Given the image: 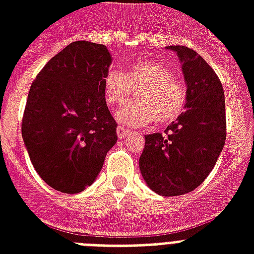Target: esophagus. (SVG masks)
Wrapping results in <instances>:
<instances>
[{"label":"esophagus","mask_w":254,"mask_h":254,"mask_svg":"<svg viewBox=\"0 0 254 254\" xmlns=\"http://www.w3.org/2000/svg\"><path fill=\"white\" fill-rule=\"evenodd\" d=\"M129 134H130V130H127V129H125V127H117V135H119L120 139L125 138V137Z\"/></svg>","instance_id":"34e87169"}]
</instances>
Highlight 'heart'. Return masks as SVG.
<instances>
[{"mask_svg": "<svg viewBox=\"0 0 254 254\" xmlns=\"http://www.w3.org/2000/svg\"><path fill=\"white\" fill-rule=\"evenodd\" d=\"M135 93V103L119 113V121L145 127L151 121L167 125L179 119L187 103V89L159 62L130 65L125 75L111 71L104 77V95L112 108H121Z\"/></svg>", "mask_w": 254, "mask_h": 254, "instance_id": "1", "label": "heart"}]
</instances>
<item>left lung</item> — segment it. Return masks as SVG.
I'll list each match as a JSON object with an SVG mask.
<instances>
[{"label": "left lung", "mask_w": 254, "mask_h": 254, "mask_svg": "<svg viewBox=\"0 0 254 254\" xmlns=\"http://www.w3.org/2000/svg\"><path fill=\"white\" fill-rule=\"evenodd\" d=\"M177 53L187 84L186 111L165 134L145 135L139 170L146 185L162 196H178L200 186L220 155L227 137L223 85L211 65L193 50Z\"/></svg>", "instance_id": "left-lung-1"}]
</instances>
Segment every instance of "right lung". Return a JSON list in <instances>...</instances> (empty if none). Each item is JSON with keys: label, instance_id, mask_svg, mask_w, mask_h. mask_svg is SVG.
Instances as JSON below:
<instances>
[{"label": "right lung", "instance_id": "add662e5", "mask_svg": "<svg viewBox=\"0 0 254 254\" xmlns=\"http://www.w3.org/2000/svg\"><path fill=\"white\" fill-rule=\"evenodd\" d=\"M111 63L104 45L72 42L30 87L22 138L35 171L57 191H84L117 142V124L104 95Z\"/></svg>", "mask_w": 254, "mask_h": 254}]
</instances>
